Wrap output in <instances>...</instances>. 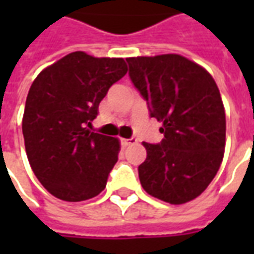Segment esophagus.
<instances>
[{
    "label": "esophagus",
    "instance_id": "34e87169",
    "mask_svg": "<svg viewBox=\"0 0 254 254\" xmlns=\"http://www.w3.org/2000/svg\"><path fill=\"white\" fill-rule=\"evenodd\" d=\"M137 143V140L136 138H122L121 144L124 147H127V145H132V144Z\"/></svg>",
    "mask_w": 254,
    "mask_h": 254
}]
</instances>
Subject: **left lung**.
<instances>
[{"instance_id":"obj_1","label":"left lung","mask_w":254,"mask_h":254,"mask_svg":"<svg viewBox=\"0 0 254 254\" xmlns=\"http://www.w3.org/2000/svg\"><path fill=\"white\" fill-rule=\"evenodd\" d=\"M129 77L147 100L165 137L143 143L141 187L151 196L184 204L200 196L223 160L226 116L212 76L178 54L127 58Z\"/></svg>"}]
</instances>
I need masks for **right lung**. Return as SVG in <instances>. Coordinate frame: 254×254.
Listing matches in <instances>:
<instances>
[{
    "label": "right lung",
    "mask_w": 254,
    "mask_h": 254,
    "mask_svg": "<svg viewBox=\"0 0 254 254\" xmlns=\"http://www.w3.org/2000/svg\"><path fill=\"white\" fill-rule=\"evenodd\" d=\"M127 72L124 58L74 52L34 80L25 100L23 136L36 178L64 201L98 196L118 160V138L91 132L98 107Z\"/></svg>",
    "instance_id": "right-lung-1"
}]
</instances>
